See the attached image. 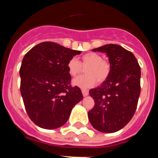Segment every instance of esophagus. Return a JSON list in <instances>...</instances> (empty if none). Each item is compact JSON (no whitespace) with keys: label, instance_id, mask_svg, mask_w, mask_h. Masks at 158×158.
Wrapping results in <instances>:
<instances>
[{"label":"esophagus","instance_id":"34e87169","mask_svg":"<svg viewBox=\"0 0 158 158\" xmlns=\"http://www.w3.org/2000/svg\"><path fill=\"white\" fill-rule=\"evenodd\" d=\"M81 92H82V94H83L84 96H88V95H89V91H88L87 89H82Z\"/></svg>","mask_w":158,"mask_h":158}]
</instances>
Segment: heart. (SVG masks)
I'll list each match as a JSON object with an SVG mask.
<instances>
[{
  "label": "heart",
  "instance_id": "b5f03b06",
  "mask_svg": "<svg viewBox=\"0 0 158 158\" xmlns=\"http://www.w3.org/2000/svg\"><path fill=\"white\" fill-rule=\"evenodd\" d=\"M69 75L76 77L83 72L85 75L79 77L73 81V85L81 88H89L95 85L96 81L101 84L107 80L111 73V63L103 59L100 54L94 52L85 54L81 57L80 62L76 58H71L67 64Z\"/></svg>",
  "mask_w": 158,
  "mask_h": 158
}]
</instances>
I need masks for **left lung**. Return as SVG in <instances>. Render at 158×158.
<instances>
[{
  "instance_id": "1",
  "label": "left lung",
  "mask_w": 158,
  "mask_h": 158,
  "mask_svg": "<svg viewBox=\"0 0 158 158\" xmlns=\"http://www.w3.org/2000/svg\"><path fill=\"white\" fill-rule=\"evenodd\" d=\"M93 51L105 52L111 63V73L100 87L89 90L95 101L88 112L93 127L104 133H114L126 126L136 111L141 92V69L131 51L116 44H107Z\"/></svg>"
}]
</instances>
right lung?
I'll return each mask as SVG.
<instances>
[{
    "mask_svg": "<svg viewBox=\"0 0 158 158\" xmlns=\"http://www.w3.org/2000/svg\"><path fill=\"white\" fill-rule=\"evenodd\" d=\"M81 51L43 42L23 57L19 69L20 93L29 118L44 129L66 123L72 108L83 99L80 88L71 85L67 64Z\"/></svg>",
    "mask_w": 158,
    "mask_h": 158,
    "instance_id": "1",
    "label": "right lung"
}]
</instances>
